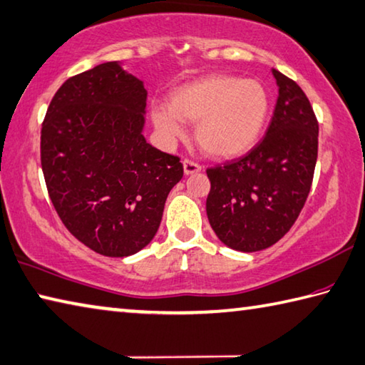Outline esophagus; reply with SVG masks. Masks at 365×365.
<instances>
[{
  "mask_svg": "<svg viewBox=\"0 0 365 365\" xmlns=\"http://www.w3.org/2000/svg\"><path fill=\"white\" fill-rule=\"evenodd\" d=\"M182 167H184V175H194V173H198V171H202V167L195 162H192L189 159H185L182 162Z\"/></svg>",
  "mask_w": 365,
  "mask_h": 365,
  "instance_id": "esophagus-1",
  "label": "esophagus"
}]
</instances>
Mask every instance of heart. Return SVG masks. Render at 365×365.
Segmentation results:
<instances>
[{
	"instance_id": "heart-1",
	"label": "heart",
	"mask_w": 365,
	"mask_h": 365,
	"mask_svg": "<svg viewBox=\"0 0 365 365\" xmlns=\"http://www.w3.org/2000/svg\"><path fill=\"white\" fill-rule=\"evenodd\" d=\"M270 113V95L262 82L229 74H210L176 87L168 105L150 111L157 132L173 140L184 123H195V141L205 154L235 159L256 146Z\"/></svg>"
}]
</instances>
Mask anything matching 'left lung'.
I'll return each mask as SVG.
<instances>
[{"instance_id":"left-lung-1","label":"left lung","mask_w":365,"mask_h":365,"mask_svg":"<svg viewBox=\"0 0 365 365\" xmlns=\"http://www.w3.org/2000/svg\"><path fill=\"white\" fill-rule=\"evenodd\" d=\"M278 100L267 135L224 167L206 170V215L221 242L235 251L265 250L299 217L318 157V120L304 91L272 70Z\"/></svg>"}]
</instances>
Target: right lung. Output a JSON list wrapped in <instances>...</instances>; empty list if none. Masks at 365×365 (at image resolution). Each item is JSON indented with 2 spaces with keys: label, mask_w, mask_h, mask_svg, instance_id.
<instances>
[{
  "label": "right lung",
  "mask_w": 365,
  "mask_h": 365,
  "mask_svg": "<svg viewBox=\"0 0 365 365\" xmlns=\"http://www.w3.org/2000/svg\"><path fill=\"white\" fill-rule=\"evenodd\" d=\"M144 82L108 61L68 79L41 130V167L53 208L81 243L127 257L155 237L182 163L143 135Z\"/></svg>",
  "instance_id": "right-lung-1"
}]
</instances>
